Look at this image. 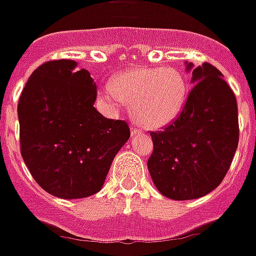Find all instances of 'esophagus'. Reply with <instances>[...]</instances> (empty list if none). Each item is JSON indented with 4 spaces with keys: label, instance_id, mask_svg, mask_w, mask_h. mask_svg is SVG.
Masks as SVG:
<instances>
[{
    "label": "esophagus",
    "instance_id": "1",
    "mask_svg": "<svg viewBox=\"0 0 256 256\" xmlns=\"http://www.w3.org/2000/svg\"><path fill=\"white\" fill-rule=\"evenodd\" d=\"M142 128H136V126H132V134L136 135V134H142Z\"/></svg>",
    "mask_w": 256,
    "mask_h": 256
}]
</instances>
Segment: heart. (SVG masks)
I'll use <instances>...</instances> for the list:
<instances>
[{"label": "heart", "instance_id": "heart-1", "mask_svg": "<svg viewBox=\"0 0 256 256\" xmlns=\"http://www.w3.org/2000/svg\"><path fill=\"white\" fill-rule=\"evenodd\" d=\"M188 90L182 70L136 67L114 78L112 88L104 89V97L113 108L130 105L134 121L143 128H160L180 114Z\"/></svg>", "mask_w": 256, "mask_h": 256}]
</instances>
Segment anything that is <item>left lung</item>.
Instances as JSON below:
<instances>
[{
	"label": "left lung",
	"mask_w": 256,
	"mask_h": 256,
	"mask_svg": "<svg viewBox=\"0 0 256 256\" xmlns=\"http://www.w3.org/2000/svg\"><path fill=\"white\" fill-rule=\"evenodd\" d=\"M192 70V90L175 121L152 132L147 167L154 184L172 200H193L210 193L230 168L240 139L236 96L212 64Z\"/></svg>",
	"instance_id": "1"
}]
</instances>
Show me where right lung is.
Wrapping results in <instances>:
<instances>
[{
  "instance_id": "obj_1",
  "label": "right lung",
  "mask_w": 256,
  "mask_h": 256,
  "mask_svg": "<svg viewBox=\"0 0 256 256\" xmlns=\"http://www.w3.org/2000/svg\"><path fill=\"white\" fill-rule=\"evenodd\" d=\"M74 60H51L31 74L18 102L20 154L46 192L66 200L101 190L128 124L98 113L97 86Z\"/></svg>"
}]
</instances>
